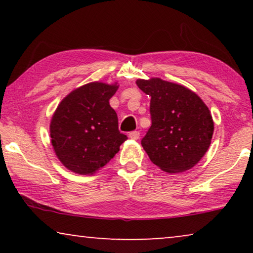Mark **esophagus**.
Instances as JSON below:
<instances>
[{
  "instance_id": "obj_1",
  "label": "esophagus",
  "mask_w": 253,
  "mask_h": 253,
  "mask_svg": "<svg viewBox=\"0 0 253 253\" xmlns=\"http://www.w3.org/2000/svg\"><path fill=\"white\" fill-rule=\"evenodd\" d=\"M139 131H131V132L129 133V138H131V139H139Z\"/></svg>"
}]
</instances>
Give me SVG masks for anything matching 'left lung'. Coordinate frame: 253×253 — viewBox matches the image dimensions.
I'll list each match as a JSON object with an SVG mask.
<instances>
[{
	"label": "left lung",
	"mask_w": 253,
	"mask_h": 253,
	"mask_svg": "<svg viewBox=\"0 0 253 253\" xmlns=\"http://www.w3.org/2000/svg\"><path fill=\"white\" fill-rule=\"evenodd\" d=\"M136 84L151 96L152 126L141 139L151 161L171 174L191 169L212 140L214 123L207 106L195 92L160 78Z\"/></svg>",
	"instance_id": "obj_1"
}]
</instances>
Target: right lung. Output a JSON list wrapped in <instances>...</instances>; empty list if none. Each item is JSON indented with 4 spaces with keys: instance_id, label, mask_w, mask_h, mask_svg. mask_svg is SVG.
Returning <instances> with one entry per match:
<instances>
[{
    "instance_id": "right-lung-1",
    "label": "right lung",
    "mask_w": 253,
    "mask_h": 253,
    "mask_svg": "<svg viewBox=\"0 0 253 253\" xmlns=\"http://www.w3.org/2000/svg\"><path fill=\"white\" fill-rule=\"evenodd\" d=\"M119 86L89 83L65 96L50 122L55 153L69 170L89 175L108 164L127 139L109 99Z\"/></svg>"
}]
</instances>
